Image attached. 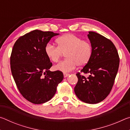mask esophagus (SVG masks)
Listing matches in <instances>:
<instances>
[{"label":"esophagus","mask_w":130,"mask_h":130,"mask_svg":"<svg viewBox=\"0 0 130 130\" xmlns=\"http://www.w3.org/2000/svg\"><path fill=\"white\" fill-rule=\"evenodd\" d=\"M69 76V73H63V77H64L65 78V77H67Z\"/></svg>","instance_id":"1"}]
</instances>
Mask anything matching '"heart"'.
Masks as SVG:
<instances>
[{"instance_id": "1", "label": "heart", "mask_w": 130, "mask_h": 130, "mask_svg": "<svg viewBox=\"0 0 130 130\" xmlns=\"http://www.w3.org/2000/svg\"><path fill=\"white\" fill-rule=\"evenodd\" d=\"M56 42L57 47L50 43L45 46V54L53 62H57L62 53H65L67 59L55 65V70L67 73L77 65L83 67L91 60L92 47L89 41L82 40L73 34H67L57 38Z\"/></svg>"}]
</instances>
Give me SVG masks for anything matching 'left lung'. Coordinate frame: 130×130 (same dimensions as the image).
Returning a JSON list of instances; mask_svg holds the SVG:
<instances>
[{
    "label": "left lung",
    "instance_id": "left-lung-1",
    "mask_svg": "<svg viewBox=\"0 0 130 130\" xmlns=\"http://www.w3.org/2000/svg\"><path fill=\"white\" fill-rule=\"evenodd\" d=\"M88 37L92 55L81 72L89 76L86 78L80 73H77L78 82L74 90L82 102L96 104L104 100L111 91L119 66V57L109 39L93 31H89Z\"/></svg>",
    "mask_w": 130,
    "mask_h": 130
}]
</instances>
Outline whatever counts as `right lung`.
I'll return each instance as SVG.
<instances>
[{"label":"right lung","mask_w":130,"mask_h":130,"mask_svg":"<svg viewBox=\"0 0 130 130\" xmlns=\"http://www.w3.org/2000/svg\"><path fill=\"white\" fill-rule=\"evenodd\" d=\"M59 34L34 30L15 42L10 57L12 75L22 95L34 104H42L54 96L62 72H51L52 63L45 53V46Z\"/></svg>","instance_id":"right-lung-1"}]
</instances>
